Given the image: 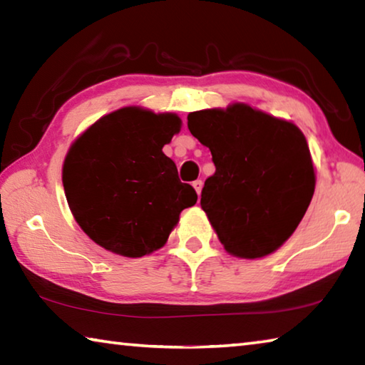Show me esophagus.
Listing matches in <instances>:
<instances>
[{
  "label": "esophagus",
  "instance_id": "1",
  "mask_svg": "<svg viewBox=\"0 0 365 365\" xmlns=\"http://www.w3.org/2000/svg\"><path fill=\"white\" fill-rule=\"evenodd\" d=\"M193 187H195V190H196L197 196H200V195H201V190H202V180H196V182H193Z\"/></svg>",
  "mask_w": 365,
  "mask_h": 365
}]
</instances>
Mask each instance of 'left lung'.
Segmentation results:
<instances>
[{"instance_id": "8db88e82", "label": "left lung", "mask_w": 365, "mask_h": 365, "mask_svg": "<svg viewBox=\"0 0 365 365\" xmlns=\"http://www.w3.org/2000/svg\"><path fill=\"white\" fill-rule=\"evenodd\" d=\"M188 128L215 165L201 207L227 252L269 256L292 237L316 188L306 137L293 122L245 103L188 114Z\"/></svg>"}]
</instances>
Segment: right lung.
<instances>
[{
	"label": "right lung",
	"instance_id": "obj_1",
	"mask_svg": "<svg viewBox=\"0 0 365 365\" xmlns=\"http://www.w3.org/2000/svg\"><path fill=\"white\" fill-rule=\"evenodd\" d=\"M177 114L127 106L103 115L71 145L63 185L80 228L114 255L163 248L185 207L196 205L164 145L180 132Z\"/></svg>",
	"mask_w": 365,
	"mask_h": 365
}]
</instances>
